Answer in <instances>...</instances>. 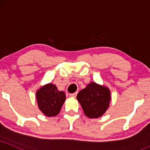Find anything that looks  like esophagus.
<instances>
[{
	"label": "esophagus",
	"mask_w": 150,
	"mask_h": 150,
	"mask_svg": "<svg viewBox=\"0 0 150 150\" xmlns=\"http://www.w3.org/2000/svg\"><path fill=\"white\" fill-rule=\"evenodd\" d=\"M77 95V92H74V93H72V94H69V96L71 97H76Z\"/></svg>",
	"instance_id": "34e87169"
}]
</instances>
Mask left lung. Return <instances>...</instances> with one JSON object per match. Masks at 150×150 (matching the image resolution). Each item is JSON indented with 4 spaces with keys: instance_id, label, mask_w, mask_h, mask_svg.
I'll use <instances>...</instances> for the list:
<instances>
[{
    "instance_id": "8db88e82",
    "label": "left lung",
    "mask_w": 150,
    "mask_h": 150,
    "mask_svg": "<svg viewBox=\"0 0 150 150\" xmlns=\"http://www.w3.org/2000/svg\"><path fill=\"white\" fill-rule=\"evenodd\" d=\"M76 99L87 117L98 118L108 108L111 97L107 87L91 82L79 92Z\"/></svg>"
}]
</instances>
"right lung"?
Masks as SVG:
<instances>
[{"mask_svg": "<svg viewBox=\"0 0 150 150\" xmlns=\"http://www.w3.org/2000/svg\"><path fill=\"white\" fill-rule=\"evenodd\" d=\"M39 108L47 117L56 116L66 99L65 93L59 91L55 85L48 83L36 92Z\"/></svg>", "mask_w": 150, "mask_h": 150, "instance_id": "1", "label": "right lung"}]
</instances>
